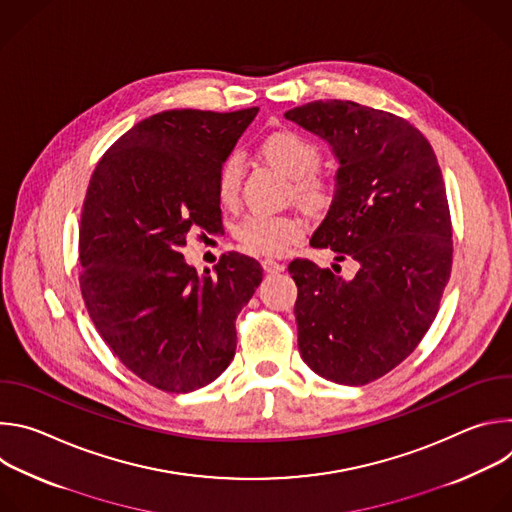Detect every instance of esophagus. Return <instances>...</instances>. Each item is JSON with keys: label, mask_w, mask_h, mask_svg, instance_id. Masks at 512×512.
Listing matches in <instances>:
<instances>
[{"label": "esophagus", "mask_w": 512, "mask_h": 512, "mask_svg": "<svg viewBox=\"0 0 512 512\" xmlns=\"http://www.w3.org/2000/svg\"><path fill=\"white\" fill-rule=\"evenodd\" d=\"M261 267L267 271V273H281L283 271V263L275 261V259H263L261 261Z\"/></svg>", "instance_id": "obj_1"}]
</instances>
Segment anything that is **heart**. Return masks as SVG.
<instances>
[{
  "label": "heart",
  "mask_w": 512,
  "mask_h": 512,
  "mask_svg": "<svg viewBox=\"0 0 512 512\" xmlns=\"http://www.w3.org/2000/svg\"><path fill=\"white\" fill-rule=\"evenodd\" d=\"M259 154L273 168L291 178L289 196L310 214H324L340 194V180L332 172L320 170V145L304 133L279 129L259 143ZM243 182V162L239 154H229L216 170V194L231 206L239 198ZM235 239L249 253L281 255L304 235V223L298 216L249 214L235 227Z\"/></svg>",
  "instance_id": "b5f03b06"
}]
</instances>
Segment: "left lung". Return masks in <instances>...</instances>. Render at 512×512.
I'll return each instance as SVG.
<instances>
[{"instance_id":"1","label":"left lung","mask_w":512,"mask_h":512,"mask_svg":"<svg viewBox=\"0 0 512 512\" xmlns=\"http://www.w3.org/2000/svg\"><path fill=\"white\" fill-rule=\"evenodd\" d=\"M332 145L340 194L310 245L352 259H294L298 348L340 385H367L401 364L440 310L452 271V218L431 143L407 119L354 101H314L285 113Z\"/></svg>"}]
</instances>
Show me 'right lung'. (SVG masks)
<instances>
[{
  "label": "right lung",
  "instance_id": "add662e5",
  "mask_svg": "<svg viewBox=\"0 0 512 512\" xmlns=\"http://www.w3.org/2000/svg\"><path fill=\"white\" fill-rule=\"evenodd\" d=\"M257 111L156 113L125 131L89 180L79 229L87 312L125 367L160 391L190 393L229 367L235 320L263 279L237 251L202 275L182 255L192 229L223 227L216 170Z\"/></svg>",
  "mask_w": 512,
  "mask_h": 512
}]
</instances>
